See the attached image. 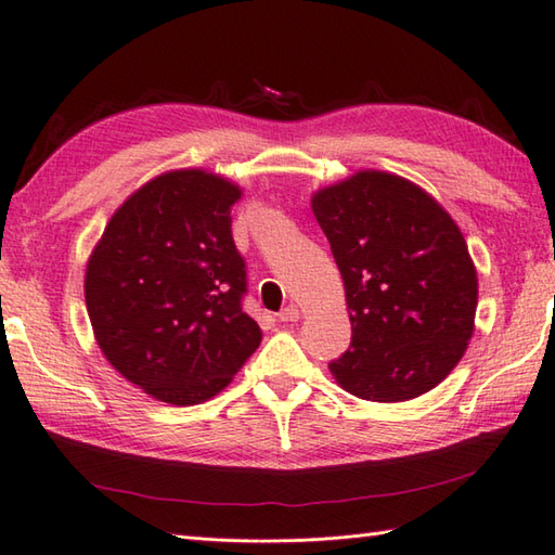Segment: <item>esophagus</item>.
Listing matches in <instances>:
<instances>
[{"mask_svg": "<svg viewBox=\"0 0 555 555\" xmlns=\"http://www.w3.org/2000/svg\"><path fill=\"white\" fill-rule=\"evenodd\" d=\"M300 318V310L296 306H286L284 310L279 312V320L281 322H296Z\"/></svg>", "mask_w": 555, "mask_h": 555, "instance_id": "esophagus-1", "label": "esophagus"}]
</instances>
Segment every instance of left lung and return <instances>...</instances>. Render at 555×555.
I'll return each instance as SVG.
<instances>
[{
    "instance_id": "left-lung-1",
    "label": "left lung",
    "mask_w": 555,
    "mask_h": 555,
    "mask_svg": "<svg viewBox=\"0 0 555 555\" xmlns=\"http://www.w3.org/2000/svg\"><path fill=\"white\" fill-rule=\"evenodd\" d=\"M345 281L351 345L330 371L361 400L402 402L444 380L473 337L478 274L425 189L361 169L312 194Z\"/></svg>"
}]
</instances>
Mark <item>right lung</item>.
<instances>
[{
  "label": "right lung",
  "instance_id": "1",
  "mask_svg": "<svg viewBox=\"0 0 555 555\" xmlns=\"http://www.w3.org/2000/svg\"><path fill=\"white\" fill-rule=\"evenodd\" d=\"M243 189L206 169H172L133 191L85 274L99 349L120 376L169 405L218 396L255 354L243 310L245 259L230 208Z\"/></svg>",
  "mask_w": 555,
  "mask_h": 555
}]
</instances>
